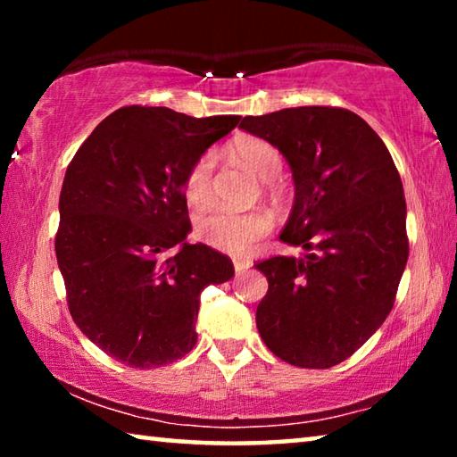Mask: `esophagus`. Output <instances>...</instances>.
<instances>
[{
  "instance_id": "1",
  "label": "esophagus",
  "mask_w": 457,
  "mask_h": 457,
  "mask_svg": "<svg viewBox=\"0 0 457 457\" xmlns=\"http://www.w3.org/2000/svg\"><path fill=\"white\" fill-rule=\"evenodd\" d=\"M234 268L237 274H242L247 268H252V260L250 258H234Z\"/></svg>"
}]
</instances>
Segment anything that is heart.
Returning <instances> with one entry per match:
<instances>
[{"label":"heart","instance_id":"b5f03b06","mask_svg":"<svg viewBox=\"0 0 457 457\" xmlns=\"http://www.w3.org/2000/svg\"><path fill=\"white\" fill-rule=\"evenodd\" d=\"M234 159L266 183L268 189H276V177L282 173V153L264 138H244L234 149ZM213 154L204 153L193 161L183 179V193L191 205L201 207L213 195ZM272 229V218L266 212H234L215 207L201 213L195 220V236L213 250L242 256L250 247Z\"/></svg>","mask_w":457,"mask_h":457}]
</instances>
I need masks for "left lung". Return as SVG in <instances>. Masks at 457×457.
<instances>
[{"label": "left lung", "mask_w": 457, "mask_h": 457, "mask_svg": "<svg viewBox=\"0 0 457 457\" xmlns=\"http://www.w3.org/2000/svg\"><path fill=\"white\" fill-rule=\"evenodd\" d=\"M239 129L276 145L290 163L296 201L280 239L308 252L253 264L268 278L260 337L294 367H335L395 304L409 256L397 167L381 137L340 106L282 108L245 117Z\"/></svg>", "instance_id": "obj_1"}]
</instances>
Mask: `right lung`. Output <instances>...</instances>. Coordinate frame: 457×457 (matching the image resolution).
Returning a JSON list of instances; mask_svg holds the SVG:
<instances>
[{
    "label": "right lung",
    "mask_w": 457,
    "mask_h": 457,
    "mask_svg": "<svg viewBox=\"0 0 457 457\" xmlns=\"http://www.w3.org/2000/svg\"><path fill=\"white\" fill-rule=\"evenodd\" d=\"M237 114L195 119L165 106H122L100 122L66 169L56 260L84 335L133 369H157L197 343L205 286L234 264L191 229L183 179Z\"/></svg>",
    "instance_id": "right-lung-1"
}]
</instances>
